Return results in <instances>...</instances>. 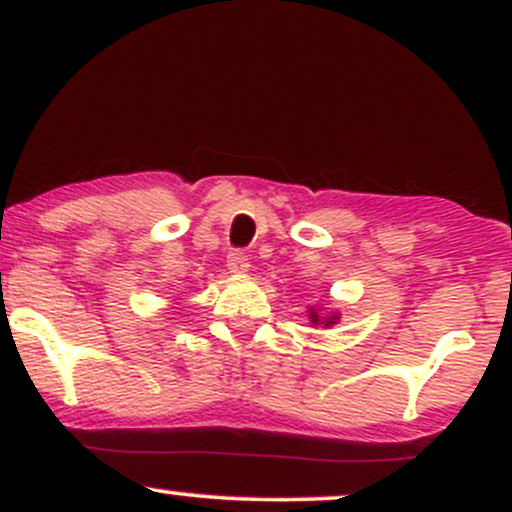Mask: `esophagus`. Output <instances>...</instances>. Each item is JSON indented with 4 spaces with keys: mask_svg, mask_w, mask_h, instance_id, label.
Instances as JSON below:
<instances>
[{
    "mask_svg": "<svg viewBox=\"0 0 512 512\" xmlns=\"http://www.w3.org/2000/svg\"><path fill=\"white\" fill-rule=\"evenodd\" d=\"M228 269H231L233 274H245L250 269V257L245 255V252L233 250L231 255H228Z\"/></svg>",
    "mask_w": 512,
    "mask_h": 512,
    "instance_id": "34e87169",
    "label": "esophagus"
}]
</instances>
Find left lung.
I'll list each match as a JSON object with an SVG mask.
<instances>
[{"mask_svg":"<svg viewBox=\"0 0 512 512\" xmlns=\"http://www.w3.org/2000/svg\"><path fill=\"white\" fill-rule=\"evenodd\" d=\"M308 320H310V325H313V327H320V325L322 327H332V325H337V322H339V313H320L315 305H310Z\"/></svg>","mask_w":512,"mask_h":512,"instance_id":"obj_1","label":"left lung"}]
</instances>
